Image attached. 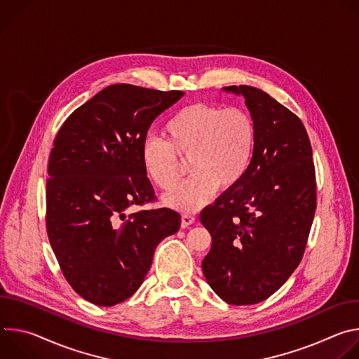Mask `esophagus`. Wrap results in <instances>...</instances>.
<instances>
[{"label": "esophagus", "instance_id": "1", "mask_svg": "<svg viewBox=\"0 0 359 359\" xmlns=\"http://www.w3.org/2000/svg\"><path fill=\"white\" fill-rule=\"evenodd\" d=\"M196 222V216L191 215V213H183L182 215V227L186 229L189 227L190 224H193Z\"/></svg>", "mask_w": 359, "mask_h": 359}]
</instances>
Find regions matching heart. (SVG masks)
Wrapping results in <instances>:
<instances>
[{
  "mask_svg": "<svg viewBox=\"0 0 359 359\" xmlns=\"http://www.w3.org/2000/svg\"><path fill=\"white\" fill-rule=\"evenodd\" d=\"M166 140L147 136L142 143L144 173L162 191H172L181 178L179 158L190 160L194 176L166 196L168 206L193 210L206 204L217 186H236L247 173L257 130L251 114L240 107L190 104L165 123Z\"/></svg>",
  "mask_w": 359,
  "mask_h": 359,
  "instance_id": "1",
  "label": "heart"
}]
</instances>
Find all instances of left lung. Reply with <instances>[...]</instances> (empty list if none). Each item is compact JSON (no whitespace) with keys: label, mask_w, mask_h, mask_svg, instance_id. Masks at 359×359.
Masks as SVG:
<instances>
[{"label":"left lung","mask_w":359,"mask_h":359,"mask_svg":"<svg viewBox=\"0 0 359 359\" xmlns=\"http://www.w3.org/2000/svg\"><path fill=\"white\" fill-rule=\"evenodd\" d=\"M257 140L245 176L200 213L212 234L201 267L231 305L267 299L299 264L317 209L310 137L299 118L262 89L240 85Z\"/></svg>","instance_id":"8db88e82"}]
</instances>
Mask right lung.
I'll use <instances>...</instances> for the list:
<instances>
[{
    "label": "right lung",
    "mask_w": 359,
    "mask_h": 359,
    "mask_svg": "<svg viewBox=\"0 0 359 359\" xmlns=\"http://www.w3.org/2000/svg\"><path fill=\"white\" fill-rule=\"evenodd\" d=\"M184 95L115 83L75 109L50 149L46 233L61 271L86 301L112 306L143 283L156 245L180 227L172 209L155 203L142 143L163 111Z\"/></svg>",
    "instance_id": "add662e5"
}]
</instances>
